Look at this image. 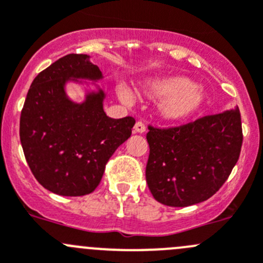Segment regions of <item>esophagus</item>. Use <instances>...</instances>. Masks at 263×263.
<instances>
[{
  "mask_svg": "<svg viewBox=\"0 0 263 263\" xmlns=\"http://www.w3.org/2000/svg\"><path fill=\"white\" fill-rule=\"evenodd\" d=\"M144 132H146V125H144L142 121H138L136 125H134V133L143 134Z\"/></svg>",
  "mask_w": 263,
  "mask_h": 263,
  "instance_id": "34e87169",
  "label": "esophagus"
}]
</instances>
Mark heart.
Listing matches in <instances>:
<instances>
[{
    "label": "heart",
    "mask_w": 263,
    "mask_h": 263,
    "mask_svg": "<svg viewBox=\"0 0 263 263\" xmlns=\"http://www.w3.org/2000/svg\"><path fill=\"white\" fill-rule=\"evenodd\" d=\"M143 92L148 98L161 101L157 107L159 116L166 121H183L191 119L204 108L206 103V91L195 85L187 76H167L146 82ZM116 94L122 103L134 101L133 91L121 84Z\"/></svg>",
    "instance_id": "b5f03b06"
}]
</instances>
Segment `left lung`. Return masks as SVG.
<instances>
[{"label":"left lung","mask_w":263,"mask_h":263,"mask_svg":"<svg viewBox=\"0 0 263 263\" xmlns=\"http://www.w3.org/2000/svg\"><path fill=\"white\" fill-rule=\"evenodd\" d=\"M146 181L167 206H189L213 196L239 159L242 143L237 107L171 129L148 127Z\"/></svg>","instance_id":"1"}]
</instances>
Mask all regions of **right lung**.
I'll use <instances>...</instances> for the list:
<instances>
[{"mask_svg": "<svg viewBox=\"0 0 263 263\" xmlns=\"http://www.w3.org/2000/svg\"><path fill=\"white\" fill-rule=\"evenodd\" d=\"M102 80L89 55L68 54L40 72L29 87L21 116L22 147L34 178L54 194L94 191L109 157L132 136L133 117L111 119L104 112L106 92L96 84ZM68 82L84 86V101L69 98Z\"/></svg>", "mask_w": 263, "mask_h": 263, "instance_id": "1", "label": "right lung"}]
</instances>
